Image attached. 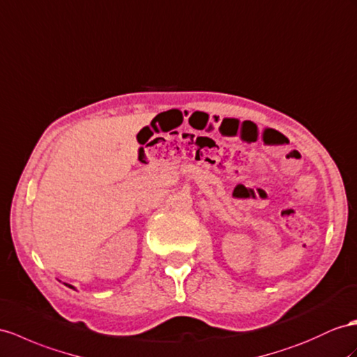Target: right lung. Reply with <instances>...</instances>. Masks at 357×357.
Here are the masks:
<instances>
[{
  "mask_svg": "<svg viewBox=\"0 0 357 357\" xmlns=\"http://www.w3.org/2000/svg\"><path fill=\"white\" fill-rule=\"evenodd\" d=\"M66 287H69V288H72V289H75V287H72V285H69V283H65Z\"/></svg>",
  "mask_w": 357,
  "mask_h": 357,
  "instance_id": "add662e5",
  "label": "right lung"
}]
</instances>
